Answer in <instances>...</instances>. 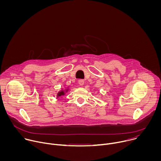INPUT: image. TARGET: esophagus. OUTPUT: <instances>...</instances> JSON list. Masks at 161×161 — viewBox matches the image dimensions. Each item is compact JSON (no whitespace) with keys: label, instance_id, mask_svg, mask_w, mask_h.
<instances>
[{"label":"esophagus","instance_id":"esophagus-1","mask_svg":"<svg viewBox=\"0 0 161 161\" xmlns=\"http://www.w3.org/2000/svg\"><path fill=\"white\" fill-rule=\"evenodd\" d=\"M78 83H79V85H81V86L83 85V84H84V80H79V81H78Z\"/></svg>","mask_w":161,"mask_h":161}]
</instances>
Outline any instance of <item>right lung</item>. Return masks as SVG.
Returning <instances> with one entry per match:
<instances>
[{"mask_svg":"<svg viewBox=\"0 0 161 161\" xmlns=\"http://www.w3.org/2000/svg\"><path fill=\"white\" fill-rule=\"evenodd\" d=\"M68 91V89H67L65 91H64V90H62L60 92H59L57 94V97H60V96H64L65 95V93L66 92Z\"/></svg>","mask_w":161,"mask_h":161,"instance_id":"add662e5","label":"right lung"}]
</instances>
